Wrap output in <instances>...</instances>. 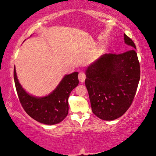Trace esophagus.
Wrapping results in <instances>:
<instances>
[{
  "mask_svg": "<svg viewBox=\"0 0 156 156\" xmlns=\"http://www.w3.org/2000/svg\"><path fill=\"white\" fill-rule=\"evenodd\" d=\"M85 79H86V75L84 72H80L79 74V80H80V82L81 83H83L85 81Z\"/></svg>",
  "mask_w": 156,
  "mask_h": 156,
  "instance_id": "obj_1",
  "label": "esophagus"
}]
</instances>
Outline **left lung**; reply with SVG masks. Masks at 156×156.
Wrapping results in <instances>:
<instances>
[{"mask_svg": "<svg viewBox=\"0 0 156 156\" xmlns=\"http://www.w3.org/2000/svg\"><path fill=\"white\" fill-rule=\"evenodd\" d=\"M129 50L122 54H104L85 71L91 110L104 121L125 114L131 105L140 80V64L136 48L124 34Z\"/></svg>", "mask_w": 156, "mask_h": 156, "instance_id": "8db88e82", "label": "left lung"}]
</instances>
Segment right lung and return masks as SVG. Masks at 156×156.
<instances>
[{"label": "right lung", "instance_id": "right-lung-1", "mask_svg": "<svg viewBox=\"0 0 156 156\" xmlns=\"http://www.w3.org/2000/svg\"><path fill=\"white\" fill-rule=\"evenodd\" d=\"M79 72L64 76L56 88L45 97H35L23 88L14 68V81L21 105L30 116L38 122L47 125L60 123L67 116L68 98L79 84Z\"/></svg>", "mask_w": 156, "mask_h": 156}]
</instances>
